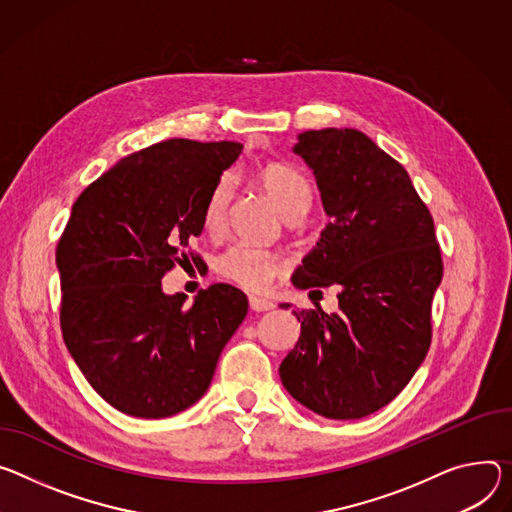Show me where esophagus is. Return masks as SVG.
I'll return each instance as SVG.
<instances>
[{
	"instance_id": "obj_1",
	"label": "esophagus",
	"mask_w": 512,
	"mask_h": 512,
	"mask_svg": "<svg viewBox=\"0 0 512 512\" xmlns=\"http://www.w3.org/2000/svg\"><path fill=\"white\" fill-rule=\"evenodd\" d=\"M249 306H251V310H255V312H267V310H271L275 304H273L271 300H267V298L251 296V298H249Z\"/></svg>"
}]
</instances>
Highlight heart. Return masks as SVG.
Returning a JSON list of instances; mask_svg holds the SVG:
<instances>
[{"mask_svg": "<svg viewBox=\"0 0 512 512\" xmlns=\"http://www.w3.org/2000/svg\"><path fill=\"white\" fill-rule=\"evenodd\" d=\"M257 179L263 192L286 220L296 222L308 212L312 204V188L296 167L269 163L259 169ZM232 194H235V183L228 175H222L216 179L204 200L202 224L212 235H218L224 228ZM214 269L224 280L241 286L247 292H261L271 284V280L286 271V259L275 251L239 243L230 245L216 257Z\"/></svg>", "mask_w": 512, "mask_h": 512, "instance_id": "b5f03b06", "label": "heart"}]
</instances>
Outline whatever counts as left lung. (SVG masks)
I'll list each match as a JSON object with an SVG mask.
<instances>
[{"instance_id": "8db88e82", "label": "left lung", "mask_w": 512, "mask_h": 512, "mask_svg": "<svg viewBox=\"0 0 512 512\" xmlns=\"http://www.w3.org/2000/svg\"><path fill=\"white\" fill-rule=\"evenodd\" d=\"M294 153L314 171L331 222L292 282L337 286L339 312L294 310L302 333L280 378L320 416L361 418L404 390L431 347L443 277L433 216L406 169L355 128L306 130Z\"/></svg>"}]
</instances>
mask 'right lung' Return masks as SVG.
<instances>
[{
    "mask_svg": "<svg viewBox=\"0 0 512 512\" xmlns=\"http://www.w3.org/2000/svg\"><path fill=\"white\" fill-rule=\"evenodd\" d=\"M241 143L171 138L132 153L79 194L57 245L61 331L85 380L116 410L165 418L208 390L245 320L228 284L167 296L161 280L198 237L202 206Z\"/></svg>",
    "mask_w": 512,
    "mask_h": 512,
    "instance_id": "add662e5",
    "label": "right lung"
}]
</instances>
